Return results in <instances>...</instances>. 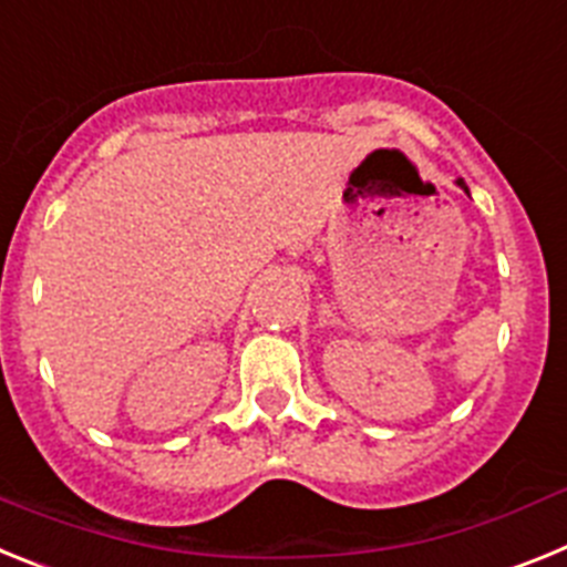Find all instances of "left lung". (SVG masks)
Listing matches in <instances>:
<instances>
[{
    "mask_svg": "<svg viewBox=\"0 0 567 567\" xmlns=\"http://www.w3.org/2000/svg\"><path fill=\"white\" fill-rule=\"evenodd\" d=\"M457 187L463 189V193H468V187H465V182H463V178H457Z\"/></svg>",
    "mask_w": 567,
    "mask_h": 567,
    "instance_id": "obj_1",
    "label": "left lung"
}]
</instances>
